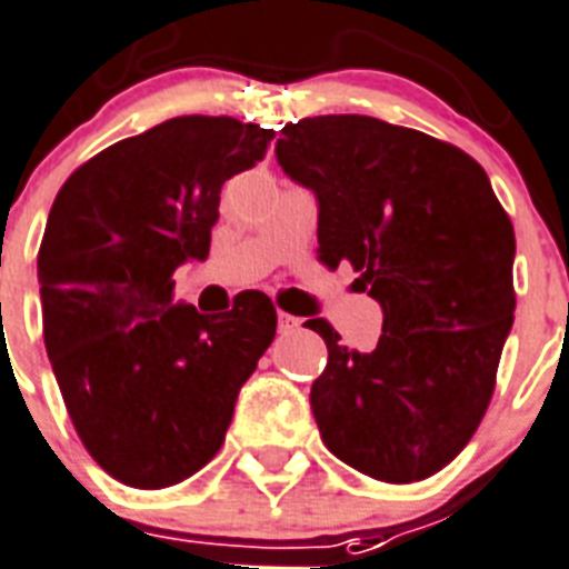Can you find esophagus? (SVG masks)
<instances>
[{"label":"esophagus","mask_w":569,"mask_h":569,"mask_svg":"<svg viewBox=\"0 0 569 569\" xmlns=\"http://www.w3.org/2000/svg\"><path fill=\"white\" fill-rule=\"evenodd\" d=\"M299 329L297 317H290V313H279V331L281 335H290V331Z\"/></svg>","instance_id":"esophagus-1"}]
</instances>
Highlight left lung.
I'll return each mask as SVG.
<instances>
[{
    "label": "left lung",
    "mask_w": 569,
    "mask_h": 569,
    "mask_svg": "<svg viewBox=\"0 0 569 569\" xmlns=\"http://www.w3.org/2000/svg\"><path fill=\"white\" fill-rule=\"evenodd\" d=\"M279 167L317 197V243L381 306L372 352L329 347L311 411L329 452L390 485L429 479L467 447L515 322V226L488 172L452 143L361 113L288 122Z\"/></svg>",
    "instance_id": "obj_1"
}]
</instances>
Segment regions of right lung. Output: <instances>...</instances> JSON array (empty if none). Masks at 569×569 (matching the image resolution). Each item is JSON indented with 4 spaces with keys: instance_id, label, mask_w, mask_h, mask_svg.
<instances>
[{
    "instance_id": "right-lung-1",
    "label": "right lung",
    "mask_w": 569,
    "mask_h": 569,
    "mask_svg": "<svg viewBox=\"0 0 569 569\" xmlns=\"http://www.w3.org/2000/svg\"><path fill=\"white\" fill-rule=\"evenodd\" d=\"M270 140L234 117H172L102 149L54 197L38 256L43 340L81 443L122 485L202 470L276 338L261 290L222 317L172 299V272L208 258L222 184Z\"/></svg>"
}]
</instances>
